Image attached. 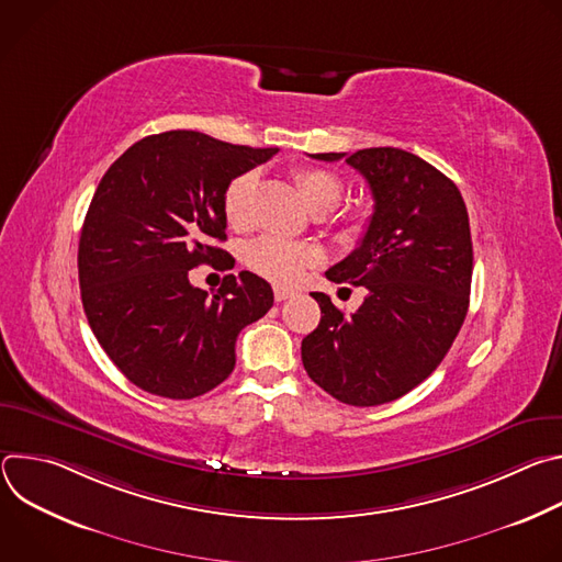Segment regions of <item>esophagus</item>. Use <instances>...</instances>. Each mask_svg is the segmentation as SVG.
I'll list each match as a JSON object with an SVG mask.
<instances>
[{"label": "esophagus", "mask_w": 562, "mask_h": 562, "mask_svg": "<svg viewBox=\"0 0 562 562\" xmlns=\"http://www.w3.org/2000/svg\"><path fill=\"white\" fill-rule=\"evenodd\" d=\"M291 295H293V289L273 286V297H276V302H282V300H286V297H291Z\"/></svg>", "instance_id": "esophagus-1"}]
</instances>
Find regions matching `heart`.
Here are the masks:
<instances>
[{
	"instance_id": "obj_1",
	"label": "heart",
	"mask_w": 562,
	"mask_h": 562,
	"mask_svg": "<svg viewBox=\"0 0 562 562\" xmlns=\"http://www.w3.org/2000/svg\"><path fill=\"white\" fill-rule=\"evenodd\" d=\"M295 189L313 211H331L342 195V182L327 169L304 167L293 173ZM256 178L254 173H243L233 178L224 193H222V211L226 222L233 228H245L251 222V193H254ZM317 260V251L311 245L295 243V239L278 237V235H262L247 247L245 262L251 271L269 278L273 282L289 284L293 282L306 267Z\"/></svg>"
}]
</instances>
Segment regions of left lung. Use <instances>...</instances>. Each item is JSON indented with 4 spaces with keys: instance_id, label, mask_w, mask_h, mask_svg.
<instances>
[{
    "instance_id": "obj_1",
    "label": "left lung",
    "mask_w": 562,
    "mask_h": 562,
    "mask_svg": "<svg viewBox=\"0 0 562 562\" xmlns=\"http://www.w3.org/2000/svg\"><path fill=\"white\" fill-rule=\"evenodd\" d=\"M311 157L353 167L373 213L358 249L327 271L331 282L364 286L367 297L345 315L329 295L311 293L323 317L302 340V364L345 405H384L436 371L464 323L473 271L467 206L447 176L403 148Z\"/></svg>"
}]
</instances>
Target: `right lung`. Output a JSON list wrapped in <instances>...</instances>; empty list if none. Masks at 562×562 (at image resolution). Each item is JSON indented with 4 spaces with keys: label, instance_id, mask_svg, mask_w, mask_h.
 <instances>
[{
    "label": "right lung",
    "instance_id": "1",
    "mask_svg": "<svg viewBox=\"0 0 562 562\" xmlns=\"http://www.w3.org/2000/svg\"><path fill=\"white\" fill-rule=\"evenodd\" d=\"M276 153L167 131L104 173L79 235V289L98 342L135 386L171 400L215 389L235 367L237 334L273 306L251 271L224 276L213 295L189 271L228 256L213 245L226 239L222 193Z\"/></svg>",
    "mask_w": 562,
    "mask_h": 562
}]
</instances>
